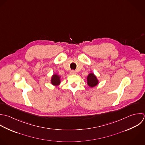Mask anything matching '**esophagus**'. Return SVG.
<instances>
[{"label":"esophagus","instance_id":"1","mask_svg":"<svg viewBox=\"0 0 145 145\" xmlns=\"http://www.w3.org/2000/svg\"><path fill=\"white\" fill-rule=\"evenodd\" d=\"M70 74H76V72L74 70H72L70 71Z\"/></svg>","mask_w":145,"mask_h":145}]
</instances>
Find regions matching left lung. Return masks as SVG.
I'll return each mask as SVG.
<instances>
[{"mask_svg": "<svg viewBox=\"0 0 145 145\" xmlns=\"http://www.w3.org/2000/svg\"><path fill=\"white\" fill-rule=\"evenodd\" d=\"M98 80L97 79V77L94 75V73H90L87 77V83L88 85L91 87L93 88L98 84Z\"/></svg>", "mask_w": 145, "mask_h": 145, "instance_id": "left-lung-1", "label": "left lung"}]
</instances>
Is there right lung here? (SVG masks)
Wrapping results in <instances>:
<instances>
[{
  "instance_id": "1",
  "label": "right lung",
  "mask_w": 145,
  "mask_h": 145,
  "mask_svg": "<svg viewBox=\"0 0 145 145\" xmlns=\"http://www.w3.org/2000/svg\"><path fill=\"white\" fill-rule=\"evenodd\" d=\"M60 76L57 74H54L51 77V82L54 86H58L60 84Z\"/></svg>"
}]
</instances>
